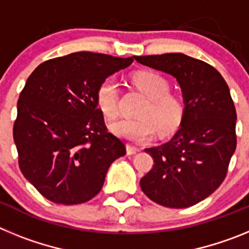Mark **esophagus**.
Returning <instances> with one entry per match:
<instances>
[{"mask_svg":"<svg viewBox=\"0 0 249 249\" xmlns=\"http://www.w3.org/2000/svg\"><path fill=\"white\" fill-rule=\"evenodd\" d=\"M138 151H140V149L136 148V147H133V146H127V155L133 156V155H136V153H137Z\"/></svg>","mask_w":249,"mask_h":249,"instance_id":"1","label":"esophagus"}]
</instances>
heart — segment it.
Masks as SVG:
<instances>
[{"label": "heart", "instance_id": "heart-1", "mask_svg": "<svg viewBox=\"0 0 249 249\" xmlns=\"http://www.w3.org/2000/svg\"><path fill=\"white\" fill-rule=\"evenodd\" d=\"M136 89L148 98L141 109V120H120L109 124L114 135L132 143H147L157 135L168 133L181 123L183 103L177 96L169 93V82L157 72L143 71L132 76ZM98 108L108 118L118 113V85L108 77L101 82L96 92Z\"/></svg>", "mask_w": 249, "mask_h": 249}]
</instances>
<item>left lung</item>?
Here are the masks:
<instances>
[{
  "label": "left lung",
  "instance_id": "obj_1",
  "mask_svg": "<svg viewBox=\"0 0 249 249\" xmlns=\"http://www.w3.org/2000/svg\"><path fill=\"white\" fill-rule=\"evenodd\" d=\"M141 65L175 77L183 97L179 128L168 142L146 148L155 160L141 179L144 195L169 208L206 199L223 182L236 151L237 114L217 70L183 53L133 56Z\"/></svg>",
  "mask_w": 249,
  "mask_h": 249
}]
</instances>
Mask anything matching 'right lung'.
<instances>
[{"label":"right lung","instance_id":"1","mask_svg":"<svg viewBox=\"0 0 249 249\" xmlns=\"http://www.w3.org/2000/svg\"><path fill=\"white\" fill-rule=\"evenodd\" d=\"M133 58L76 52L41 63L17 102L13 140L22 175L45 198L85 203L102 188L109 166L126 155L97 106L103 80Z\"/></svg>","mask_w":249,"mask_h":249}]
</instances>
